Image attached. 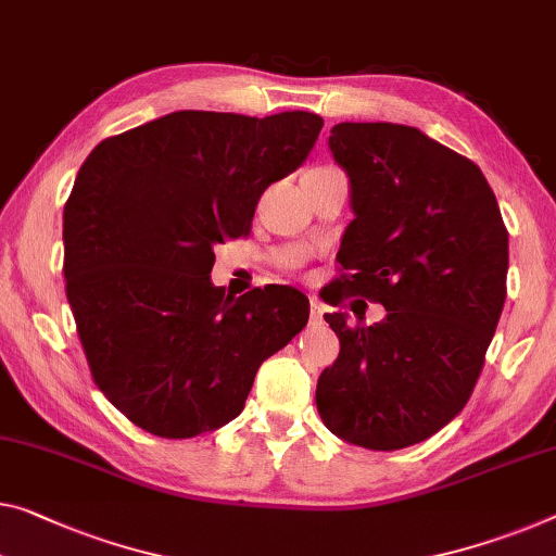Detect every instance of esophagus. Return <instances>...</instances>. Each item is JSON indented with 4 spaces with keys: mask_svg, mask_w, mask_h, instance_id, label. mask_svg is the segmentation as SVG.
<instances>
[{
    "mask_svg": "<svg viewBox=\"0 0 556 556\" xmlns=\"http://www.w3.org/2000/svg\"><path fill=\"white\" fill-rule=\"evenodd\" d=\"M323 313H326V307L318 301V298H311V318L313 323H320L323 320Z\"/></svg>",
    "mask_w": 556,
    "mask_h": 556,
    "instance_id": "obj_1",
    "label": "esophagus"
}]
</instances>
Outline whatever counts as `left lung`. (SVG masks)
I'll use <instances>...</instances> for the list:
<instances>
[{"instance_id":"8db88e82","label":"left lung","mask_w":556,"mask_h":556,"mask_svg":"<svg viewBox=\"0 0 556 556\" xmlns=\"http://www.w3.org/2000/svg\"><path fill=\"white\" fill-rule=\"evenodd\" d=\"M328 147L350 181L338 288L386 305L380 323L326 313L340 340L315 405L332 434L403 450L467 405L507 295L509 238L472 161L415 126L338 124Z\"/></svg>"}]
</instances>
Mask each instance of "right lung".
I'll list each match as a JSON object with an SVG mask.
<instances>
[{
	"instance_id": "1",
	"label": "right lung",
	"mask_w": 556,
	"mask_h": 556,
	"mask_svg": "<svg viewBox=\"0 0 556 556\" xmlns=\"http://www.w3.org/2000/svg\"><path fill=\"white\" fill-rule=\"evenodd\" d=\"M323 118L174 111L104 139L64 206V278L93 382L168 440L241 415L261 363L305 328L288 286L230 298L216 243L249 233L261 193L303 164Z\"/></svg>"
}]
</instances>
